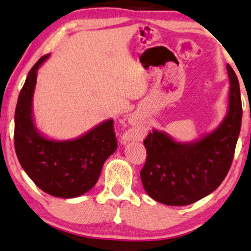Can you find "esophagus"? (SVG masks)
<instances>
[{"mask_svg":"<svg viewBox=\"0 0 251 251\" xmlns=\"http://www.w3.org/2000/svg\"><path fill=\"white\" fill-rule=\"evenodd\" d=\"M128 121H129V123L131 126H136L137 123H138V117H136V115H130L129 117V119H128ZM131 140V138H130V136L129 134H123V136L121 137V143L122 144H126V143H128V141H130Z\"/></svg>","mask_w":251,"mask_h":251,"instance_id":"1","label":"esophagus"}]
</instances>
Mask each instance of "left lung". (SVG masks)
I'll return each instance as SVG.
<instances>
[{
    "label": "left lung",
    "mask_w": 251,
    "mask_h": 251,
    "mask_svg": "<svg viewBox=\"0 0 251 251\" xmlns=\"http://www.w3.org/2000/svg\"><path fill=\"white\" fill-rule=\"evenodd\" d=\"M226 70L227 111L215 129L191 141H176L165 131L152 129L145 139L148 156L140 177L154 201L169 206L190 205L212 194L226 176L242 119L237 75L228 64Z\"/></svg>",
    "instance_id": "left-lung-1"
}]
</instances>
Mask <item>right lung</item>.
I'll list each match as a JSON object with an SVG mask.
<instances>
[{"label": "right lung", "instance_id": "1", "mask_svg": "<svg viewBox=\"0 0 251 251\" xmlns=\"http://www.w3.org/2000/svg\"><path fill=\"white\" fill-rule=\"evenodd\" d=\"M50 54L29 71L14 114V147L21 168L50 196L75 198L95 186L106 159L117 151L113 119L105 120L74 139L57 140L37 128L32 99L37 72Z\"/></svg>", "mask_w": 251, "mask_h": 251}]
</instances>
